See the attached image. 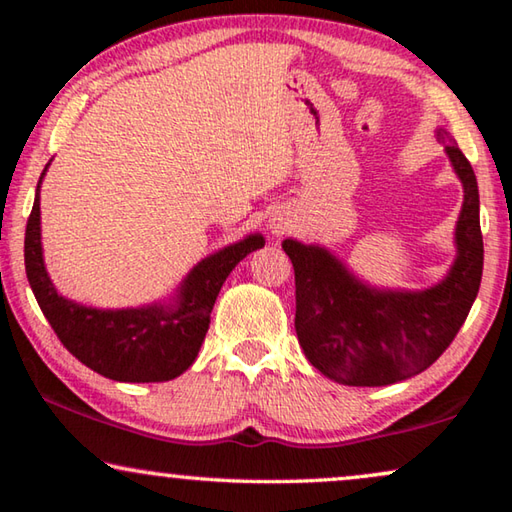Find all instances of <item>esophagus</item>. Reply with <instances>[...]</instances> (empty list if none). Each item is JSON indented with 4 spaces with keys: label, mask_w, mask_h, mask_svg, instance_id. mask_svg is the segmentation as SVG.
Masks as SVG:
<instances>
[{
    "label": "esophagus",
    "mask_w": 512,
    "mask_h": 512,
    "mask_svg": "<svg viewBox=\"0 0 512 512\" xmlns=\"http://www.w3.org/2000/svg\"><path fill=\"white\" fill-rule=\"evenodd\" d=\"M284 230H287V225H282V223L275 225V232H284Z\"/></svg>",
    "instance_id": "1"
}]
</instances>
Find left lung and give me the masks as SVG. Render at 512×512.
<instances>
[{
  "label": "left lung",
  "instance_id": "obj_1",
  "mask_svg": "<svg viewBox=\"0 0 512 512\" xmlns=\"http://www.w3.org/2000/svg\"><path fill=\"white\" fill-rule=\"evenodd\" d=\"M438 140L465 189L447 280L420 293H384L363 287L323 248L282 244L296 273L298 341L311 366L339 384L386 386L420 375L452 345L479 293V187L452 135L440 128Z\"/></svg>",
  "mask_w": 512,
  "mask_h": 512
}]
</instances>
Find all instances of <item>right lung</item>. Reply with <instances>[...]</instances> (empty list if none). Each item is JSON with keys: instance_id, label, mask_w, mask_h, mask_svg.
I'll return each instance as SVG.
<instances>
[{"instance_id": "add662e5", "label": "right lung", "mask_w": 512, "mask_h": 512, "mask_svg": "<svg viewBox=\"0 0 512 512\" xmlns=\"http://www.w3.org/2000/svg\"><path fill=\"white\" fill-rule=\"evenodd\" d=\"M40 183L24 235V266L33 296L60 343L85 366L115 381L144 384L183 375L201 350L225 277L248 253L264 246V237L253 235L203 259L187 275L171 307L121 311L81 307L58 296L42 264Z\"/></svg>"}]
</instances>
